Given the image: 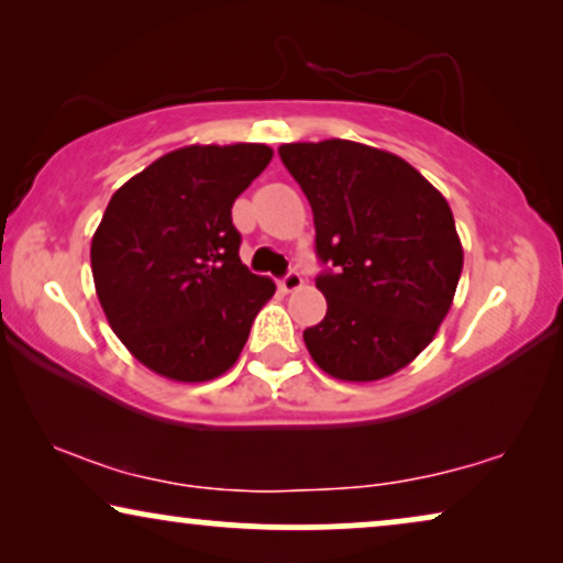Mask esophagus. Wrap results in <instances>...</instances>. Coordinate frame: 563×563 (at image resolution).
Masks as SVG:
<instances>
[{
	"label": "esophagus",
	"mask_w": 563,
	"mask_h": 563,
	"mask_svg": "<svg viewBox=\"0 0 563 563\" xmlns=\"http://www.w3.org/2000/svg\"><path fill=\"white\" fill-rule=\"evenodd\" d=\"M299 287H302V276H299V272H287L279 279V289L287 291V295L289 291H297Z\"/></svg>",
	"instance_id": "1"
}]
</instances>
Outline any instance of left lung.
<instances>
[{
	"label": "left lung",
	"mask_w": 563,
	"mask_h": 563,
	"mask_svg": "<svg viewBox=\"0 0 563 563\" xmlns=\"http://www.w3.org/2000/svg\"><path fill=\"white\" fill-rule=\"evenodd\" d=\"M279 156L314 218L328 312L305 330L322 372L397 374L433 341L456 295L464 249L445 197L395 153L353 141L284 143Z\"/></svg>",
	"instance_id": "obj_1"
}]
</instances>
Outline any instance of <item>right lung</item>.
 <instances>
[{
	"label": "right lung",
	"instance_id": "obj_1",
	"mask_svg": "<svg viewBox=\"0 0 563 563\" xmlns=\"http://www.w3.org/2000/svg\"><path fill=\"white\" fill-rule=\"evenodd\" d=\"M272 156L264 143L184 145L112 195L91 274L114 335L151 372L210 382L241 356L276 287L238 256L230 210Z\"/></svg>",
	"mask_w": 563,
	"mask_h": 563
}]
</instances>
